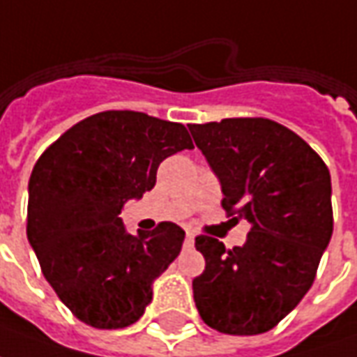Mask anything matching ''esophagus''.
<instances>
[{"label":"esophagus","mask_w":357,"mask_h":357,"mask_svg":"<svg viewBox=\"0 0 357 357\" xmlns=\"http://www.w3.org/2000/svg\"><path fill=\"white\" fill-rule=\"evenodd\" d=\"M185 241L189 243V245H193V241H195V234H193V231H187Z\"/></svg>","instance_id":"obj_1"}]
</instances>
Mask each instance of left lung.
<instances>
[{"label":"left lung","mask_w":357,"mask_h":357,"mask_svg":"<svg viewBox=\"0 0 357 357\" xmlns=\"http://www.w3.org/2000/svg\"><path fill=\"white\" fill-rule=\"evenodd\" d=\"M222 187L231 220L251 231L241 248L195 238L204 271L193 298L206 325L224 335H261L307 294L333 236L331 174L311 146L265 118L187 126Z\"/></svg>","instance_id":"obj_1"}]
</instances>
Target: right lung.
<instances>
[{
  "instance_id": "right-lung-1",
  "label": "right lung",
  "mask_w": 357,
  "mask_h": 357,
  "mask_svg": "<svg viewBox=\"0 0 357 357\" xmlns=\"http://www.w3.org/2000/svg\"><path fill=\"white\" fill-rule=\"evenodd\" d=\"M185 149L193 143L181 123L109 109L67 129L34 164L29 243L57 298L86 325L139 321L153 282L179 255L185 231L178 224L133 236L119 214L153 189L162 160Z\"/></svg>"
}]
</instances>
